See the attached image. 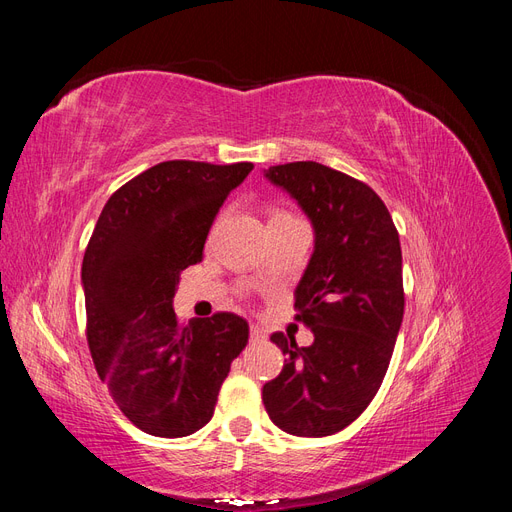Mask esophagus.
<instances>
[{
    "label": "esophagus",
    "mask_w": 512,
    "mask_h": 512,
    "mask_svg": "<svg viewBox=\"0 0 512 512\" xmlns=\"http://www.w3.org/2000/svg\"><path fill=\"white\" fill-rule=\"evenodd\" d=\"M265 331H262L260 327H258V324H252V327H250V342L252 344H258V342H265Z\"/></svg>",
    "instance_id": "esophagus-1"
}]
</instances>
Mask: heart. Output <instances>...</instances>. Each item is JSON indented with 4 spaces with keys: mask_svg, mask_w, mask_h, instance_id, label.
<instances>
[{
    "mask_svg": "<svg viewBox=\"0 0 512 512\" xmlns=\"http://www.w3.org/2000/svg\"><path fill=\"white\" fill-rule=\"evenodd\" d=\"M275 215H277V213H275Z\"/></svg>",
    "mask_w": 512,
    "mask_h": 512,
    "instance_id": "b5f03b06",
    "label": "heart"
}]
</instances>
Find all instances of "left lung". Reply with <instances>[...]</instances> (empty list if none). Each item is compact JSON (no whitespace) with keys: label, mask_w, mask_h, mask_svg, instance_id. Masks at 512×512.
Masks as SVG:
<instances>
[{"label":"left lung","mask_w":512,"mask_h":512,"mask_svg":"<svg viewBox=\"0 0 512 512\" xmlns=\"http://www.w3.org/2000/svg\"><path fill=\"white\" fill-rule=\"evenodd\" d=\"M316 232L314 254L294 290V309L314 344L273 333L284 369L262 386L271 421L301 438L342 431L376 397L404 320L397 228L367 183L318 162L271 166Z\"/></svg>","instance_id":"obj_1"}]
</instances>
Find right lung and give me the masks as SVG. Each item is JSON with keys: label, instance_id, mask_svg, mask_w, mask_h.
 <instances>
[{"label": "right lung", "instance_id": "obj_1", "mask_svg": "<svg viewBox=\"0 0 512 512\" xmlns=\"http://www.w3.org/2000/svg\"><path fill=\"white\" fill-rule=\"evenodd\" d=\"M252 162L170 160L108 198L83 258L87 344L100 380L138 429L183 438L205 427L250 327L230 312L177 320L183 269Z\"/></svg>", "mask_w": 512, "mask_h": 512}]
</instances>
